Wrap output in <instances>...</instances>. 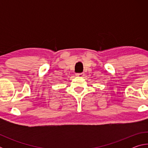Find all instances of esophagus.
<instances>
[{
	"instance_id": "obj_1",
	"label": "esophagus",
	"mask_w": 148,
	"mask_h": 148,
	"mask_svg": "<svg viewBox=\"0 0 148 148\" xmlns=\"http://www.w3.org/2000/svg\"><path fill=\"white\" fill-rule=\"evenodd\" d=\"M76 76L77 77H83L85 76V74L84 73H77L76 74Z\"/></svg>"
}]
</instances>
